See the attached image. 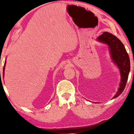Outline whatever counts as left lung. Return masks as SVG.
I'll list each match as a JSON object with an SVG mask.
<instances>
[{
  "mask_svg": "<svg viewBox=\"0 0 134 134\" xmlns=\"http://www.w3.org/2000/svg\"><path fill=\"white\" fill-rule=\"evenodd\" d=\"M100 42L108 44L112 60L119 67L121 72V80L118 91L112 99L119 96L125 87L130 71V57L124 44L118 38L108 32H105L97 38Z\"/></svg>",
  "mask_w": 134,
  "mask_h": 134,
  "instance_id": "1",
  "label": "left lung"
}]
</instances>
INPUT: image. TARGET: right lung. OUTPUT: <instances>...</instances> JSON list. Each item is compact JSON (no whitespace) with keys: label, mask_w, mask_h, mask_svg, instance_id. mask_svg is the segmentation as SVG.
<instances>
[{"label":"right lung","mask_w":134,"mask_h":134,"mask_svg":"<svg viewBox=\"0 0 134 134\" xmlns=\"http://www.w3.org/2000/svg\"><path fill=\"white\" fill-rule=\"evenodd\" d=\"M5 63H6V62H5V63H4V67H3V75H4V67H5Z\"/></svg>","instance_id":"right-lung-1"}]
</instances>
